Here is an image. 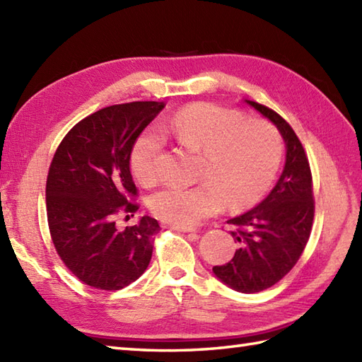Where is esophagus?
<instances>
[{
  "instance_id": "1",
  "label": "esophagus",
  "mask_w": 362,
  "mask_h": 362,
  "mask_svg": "<svg viewBox=\"0 0 362 362\" xmlns=\"http://www.w3.org/2000/svg\"><path fill=\"white\" fill-rule=\"evenodd\" d=\"M163 227H171V228H174V230H177V232H183V233H196V230H193V228H189V227H180V226H171V224H163Z\"/></svg>"
}]
</instances>
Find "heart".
<instances>
[{"label":"heart","mask_w":362,"mask_h":362,"mask_svg":"<svg viewBox=\"0 0 362 362\" xmlns=\"http://www.w3.org/2000/svg\"><path fill=\"white\" fill-rule=\"evenodd\" d=\"M161 132L188 151L201 153L194 187L168 183L149 197V209L161 221L193 227L224 209L240 211L263 196L279 169L283 144L274 126L244 119L224 107L197 103L161 122ZM163 140L144 130L130 152L136 180L152 185L158 177Z\"/></svg>","instance_id":"heart-1"}]
</instances>
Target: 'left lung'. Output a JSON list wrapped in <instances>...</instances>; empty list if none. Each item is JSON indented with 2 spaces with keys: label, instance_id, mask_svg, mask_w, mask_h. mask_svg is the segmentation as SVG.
Wrapping results in <instances>:
<instances>
[{
  "label": "left lung",
  "instance_id": "1",
  "mask_svg": "<svg viewBox=\"0 0 362 362\" xmlns=\"http://www.w3.org/2000/svg\"><path fill=\"white\" fill-rule=\"evenodd\" d=\"M247 104L279 127L286 143V163L263 202L227 221L233 226L230 233L238 250L213 272L232 289L253 294L279 283L303 253L313 228L314 194L308 157L286 119L263 104Z\"/></svg>",
  "mask_w": 362,
  "mask_h": 362
}]
</instances>
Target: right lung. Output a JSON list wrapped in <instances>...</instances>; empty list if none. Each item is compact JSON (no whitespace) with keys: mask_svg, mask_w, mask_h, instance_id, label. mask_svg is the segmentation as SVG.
I'll return each instance as SVG.
<instances>
[{"mask_svg":"<svg viewBox=\"0 0 362 362\" xmlns=\"http://www.w3.org/2000/svg\"><path fill=\"white\" fill-rule=\"evenodd\" d=\"M163 103L105 107L81 119L54 153L46 179V214L57 255L91 288L118 291L149 266L157 219L143 216L121 230L117 218L140 205L130 152Z\"/></svg>","mask_w":362,"mask_h":362,"instance_id":"right-lung-1","label":"right lung"}]
</instances>
